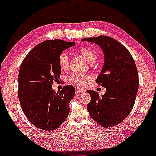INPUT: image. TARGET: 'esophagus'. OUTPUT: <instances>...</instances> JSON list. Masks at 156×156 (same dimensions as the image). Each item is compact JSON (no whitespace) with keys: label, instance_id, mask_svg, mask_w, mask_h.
<instances>
[{"label":"esophagus","instance_id":"esophagus-1","mask_svg":"<svg viewBox=\"0 0 156 156\" xmlns=\"http://www.w3.org/2000/svg\"><path fill=\"white\" fill-rule=\"evenodd\" d=\"M76 92H77L78 94H81V93L85 92V90H83L82 88L78 87V88H76Z\"/></svg>","mask_w":156,"mask_h":156}]
</instances>
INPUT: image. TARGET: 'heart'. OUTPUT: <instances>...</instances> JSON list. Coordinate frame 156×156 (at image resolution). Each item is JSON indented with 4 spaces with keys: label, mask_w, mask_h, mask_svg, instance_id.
<instances>
[{
    "label": "heart",
    "mask_w": 156,
    "mask_h": 156,
    "mask_svg": "<svg viewBox=\"0 0 156 156\" xmlns=\"http://www.w3.org/2000/svg\"><path fill=\"white\" fill-rule=\"evenodd\" d=\"M86 60L90 63L95 62L98 58V53L94 49L90 46L83 47L79 51ZM58 65L62 70H67L69 68V58L65 52H62L59 55L58 59ZM91 77L90 76L83 73H73L69 76V80L71 83L78 86H85L88 81L90 80Z\"/></svg>",
    "instance_id": "heart-1"
}]
</instances>
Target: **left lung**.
Listing matches in <instances>:
<instances>
[{
	"label": "left lung",
	"mask_w": 156,
	"mask_h": 156,
	"mask_svg": "<svg viewBox=\"0 0 156 156\" xmlns=\"http://www.w3.org/2000/svg\"><path fill=\"white\" fill-rule=\"evenodd\" d=\"M83 41L95 43L104 54V65L96 82L106 88L101 97L87 90L91 101L87 109L91 117L103 127H112L131 112L139 87L137 69L128 49L115 39L101 35Z\"/></svg>",
	"instance_id": "8db88e82"
}]
</instances>
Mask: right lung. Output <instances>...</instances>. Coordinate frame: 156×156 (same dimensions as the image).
Wrapping results in <instances>:
<instances>
[{
  "mask_svg": "<svg viewBox=\"0 0 156 156\" xmlns=\"http://www.w3.org/2000/svg\"><path fill=\"white\" fill-rule=\"evenodd\" d=\"M75 44L61 39L44 41L29 52L21 65L18 96L21 108L30 122L41 130L57 129L69 115L75 88L65 85L56 92L52 85L61 73L59 55Z\"/></svg>",
  "mask_w": 156,
  "mask_h": 156,
  "instance_id": "1",
  "label": "right lung"
}]
</instances>
